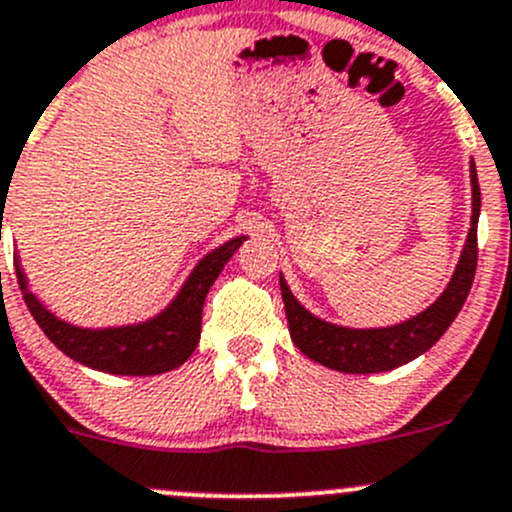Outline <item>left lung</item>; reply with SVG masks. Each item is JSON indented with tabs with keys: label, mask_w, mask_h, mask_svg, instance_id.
Wrapping results in <instances>:
<instances>
[{
	"label": "left lung",
	"mask_w": 512,
	"mask_h": 512,
	"mask_svg": "<svg viewBox=\"0 0 512 512\" xmlns=\"http://www.w3.org/2000/svg\"><path fill=\"white\" fill-rule=\"evenodd\" d=\"M471 185H473V215L468 240L463 245L461 260L451 282L443 289L441 297L423 309L421 314L411 317L409 322L394 324V327L381 329H349L337 327L332 322L314 317L312 312L302 307L289 292L287 282L280 275L282 299H285V312L289 334H292L294 347L304 356H309L317 364L329 366L344 374H379L391 371L406 361L416 359L433 347L443 337L453 319L458 317L461 307L466 304L471 292L473 277L478 265V215H480V185L476 165L471 160Z\"/></svg>",
	"instance_id": "1"
}]
</instances>
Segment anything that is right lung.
<instances>
[{"label":"right lung","instance_id":"right-lung-1","mask_svg":"<svg viewBox=\"0 0 512 512\" xmlns=\"http://www.w3.org/2000/svg\"><path fill=\"white\" fill-rule=\"evenodd\" d=\"M242 242H245V235L205 255L180 287L178 297L158 317L141 324H128V327L81 329L61 322L29 292V282L19 267V260H14V267H17L22 297L36 324L66 356L106 374L153 376L178 369L195 352L200 342L205 294Z\"/></svg>","mask_w":512,"mask_h":512}]
</instances>
